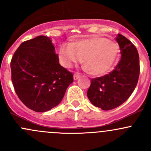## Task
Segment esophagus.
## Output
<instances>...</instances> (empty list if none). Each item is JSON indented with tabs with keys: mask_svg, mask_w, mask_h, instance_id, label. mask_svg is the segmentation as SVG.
Returning <instances> with one entry per match:
<instances>
[{
	"mask_svg": "<svg viewBox=\"0 0 151 151\" xmlns=\"http://www.w3.org/2000/svg\"><path fill=\"white\" fill-rule=\"evenodd\" d=\"M80 77V74H79V73H75V74H74V80H77Z\"/></svg>",
	"mask_w": 151,
	"mask_h": 151,
	"instance_id": "34e87169",
	"label": "esophagus"
}]
</instances>
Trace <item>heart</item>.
<instances>
[{"label": "heart", "mask_w": 151, "mask_h": 151, "mask_svg": "<svg viewBox=\"0 0 151 151\" xmlns=\"http://www.w3.org/2000/svg\"><path fill=\"white\" fill-rule=\"evenodd\" d=\"M119 45L114 41L99 36L64 44L58 57L63 67L71 68L84 58L85 69L93 75H104L113 68L119 55Z\"/></svg>", "instance_id": "obj_1"}]
</instances>
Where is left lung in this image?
I'll list each match as a JSON object with an SVG mask.
<instances>
[{
	"label": "left lung",
	"mask_w": 151,
	"mask_h": 151,
	"mask_svg": "<svg viewBox=\"0 0 151 151\" xmlns=\"http://www.w3.org/2000/svg\"><path fill=\"white\" fill-rule=\"evenodd\" d=\"M116 41L121 58L115 69L104 77L91 80L87 96L93 105L103 110L118 107L129 98L139 75V54L134 45L118 34Z\"/></svg>",
	"instance_id": "obj_1"
}]
</instances>
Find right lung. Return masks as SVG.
Returning <instances> with one entry per match:
<instances>
[{"mask_svg": "<svg viewBox=\"0 0 151 151\" xmlns=\"http://www.w3.org/2000/svg\"><path fill=\"white\" fill-rule=\"evenodd\" d=\"M11 70L17 95L35 112L58 106L74 81L72 73L59 63L52 39L45 36L22 42L12 57Z\"/></svg>", "mask_w": 151, "mask_h": 151, "instance_id": "add662e5", "label": "right lung"}]
</instances>
